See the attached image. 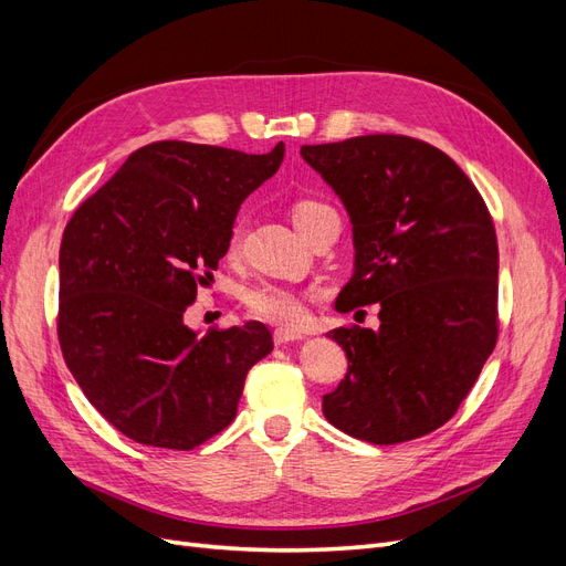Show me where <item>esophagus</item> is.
<instances>
[{
  "instance_id": "1",
  "label": "esophagus",
  "mask_w": 566,
  "mask_h": 566,
  "mask_svg": "<svg viewBox=\"0 0 566 566\" xmlns=\"http://www.w3.org/2000/svg\"><path fill=\"white\" fill-rule=\"evenodd\" d=\"M302 337H304L302 331H290V328L273 331V342H276V345H287V342H295V339H302Z\"/></svg>"
}]
</instances>
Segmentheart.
Here are the masks:
<instances>
[{"instance_id": "obj_1", "label": "heart", "mask_w": 566, "mask_h": 566, "mask_svg": "<svg viewBox=\"0 0 566 566\" xmlns=\"http://www.w3.org/2000/svg\"><path fill=\"white\" fill-rule=\"evenodd\" d=\"M333 212L328 205H323L318 200L304 198L297 200L293 208H290V217H293V224L306 235L316 221ZM238 243H241V224H235L231 231V241H229V250L235 252ZM245 306L248 312L256 318L276 323V325H287V328H295V325H302L310 316V306H306V295L300 293L295 287H287L281 283H260L252 285L245 290Z\"/></svg>"}]
</instances>
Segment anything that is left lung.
<instances>
[{
	"label": "left lung",
	"instance_id": "1",
	"mask_svg": "<svg viewBox=\"0 0 566 566\" xmlns=\"http://www.w3.org/2000/svg\"><path fill=\"white\" fill-rule=\"evenodd\" d=\"M345 205L354 273L335 310L380 304V328L328 333L347 375L323 397L337 430L401 443L453 418L499 337V243L468 175L399 134L300 148Z\"/></svg>",
	"mask_w": 566,
	"mask_h": 566
}]
</instances>
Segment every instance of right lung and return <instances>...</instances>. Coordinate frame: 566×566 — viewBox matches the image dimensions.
Masks as SVG:
<instances>
[{
    "label": "right lung",
    "instance_id": "right-lung-1",
    "mask_svg": "<svg viewBox=\"0 0 566 566\" xmlns=\"http://www.w3.org/2000/svg\"><path fill=\"white\" fill-rule=\"evenodd\" d=\"M264 156L156 142L84 200L59 254V342L84 397L125 437L191 451L235 418L273 349L260 321L198 335L184 323L229 250L243 200L279 172Z\"/></svg>",
    "mask_w": 566,
    "mask_h": 566
}]
</instances>
